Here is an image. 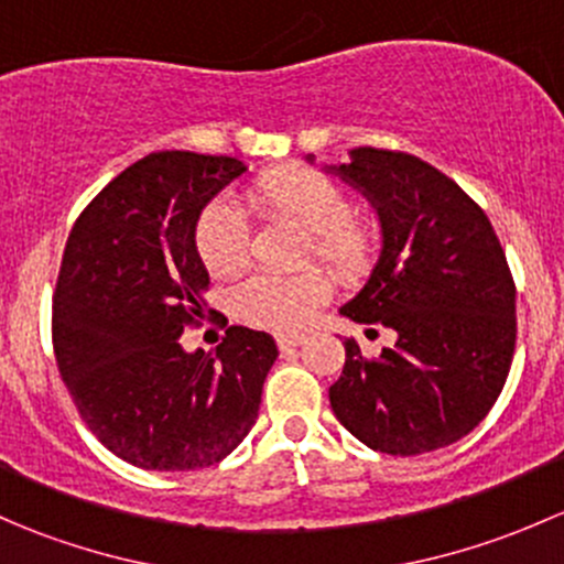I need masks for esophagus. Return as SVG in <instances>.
<instances>
[{"mask_svg": "<svg viewBox=\"0 0 564 564\" xmlns=\"http://www.w3.org/2000/svg\"><path fill=\"white\" fill-rule=\"evenodd\" d=\"M278 349H297V346H303L305 344V338L303 335H278Z\"/></svg>", "mask_w": 564, "mask_h": 564, "instance_id": "1", "label": "esophagus"}]
</instances>
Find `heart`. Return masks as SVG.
Returning a JSON list of instances; mask_svg holds the SVG:
<instances>
[{
    "label": "heart",
    "mask_w": 564,
    "mask_h": 564,
    "mask_svg": "<svg viewBox=\"0 0 564 564\" xmlns=\"http://www.w3.org/2000/svg\"><path fill=\"white\" fill-rule=\"evenodd\" d=\"M248 202L267 220H281L305 231L300 261H324L344 278L371 270L382 248V224L377 215L351 209L340 182L314 169H278L250 182ZM198 261L213 275H240L250 261V235L240 209L229 198H215L202 209L193 229ZM327 272L308 267L294 275H256L235 294L242 322L275 333H297L329 297Z\"/></svg>",
    "instance_id": "1"
}]
</instances>
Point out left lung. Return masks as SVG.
Wrapping results in <instances>:
<instances>
[{
  "label": "left lung",
  "instance_id": "1",
  "mask_svg": "<svg viewBox=\"0 0 564 564\" xmlns=\"http://www.w3.org/2000/svg\"><path fill=\"white\" fill-rule=\"evenodd\" d=\"M335 172L377 207L382 256L340 314L395 333L368 360L355 338L329 388L335 417L371 451L420 456L469 434L516 351V283L491 220L431 163L357 147Z\"/></svg>",
  "mask_w": 564,
  "mask_h": 564
}]
</instances>
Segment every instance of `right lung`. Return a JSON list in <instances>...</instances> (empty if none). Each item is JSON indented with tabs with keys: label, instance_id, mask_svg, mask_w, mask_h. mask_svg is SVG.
Here are the masks:
<instances>
[{
	"label": "right lung",
	"instance_id": "right-lung-1",
	"mask_svg": "<svg viewBox=\"0 0 564 564\" xmlns=\"http://www.w3.org/2000/svg\"><path fill=\"white\" fill-rule=\"evenodd\" d=\"M237 158L152 152L84 207L54 289V355L78 414L122 460L155 471L224 460L259 417L275 340L229 327L213 355H187L209 275L193 229L237 180Z\"/></svg>",
	"mask_w": 564,
	"mask_h": 564
}]
</instances>
